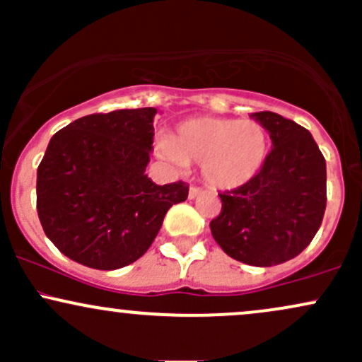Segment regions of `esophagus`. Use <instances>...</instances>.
I'll list each match as a JSON object with an SVG mask.
<instances>
[{"instance_id": "1", "label": "esophagus", "mask_w": 362, "mask_h": 362, "mask_svg": "<svg viewBox=\"0 0 362 362\" xmlns=\"http://www.w3.org/2000/svg\"><path fill=\"white\" fill-rule=\"evenodd\" d=\"M199 194H202V189H199V187L192 185V187H190V189H189V199H195Z\"/></svg>"}]
</instances>
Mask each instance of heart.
<instances>
[{
  "label": "heart",
  "mask_w": 362,
  "mask_h": 362,
  "mask_svg": "<svg viewBox=\"0 0 362 362\" xmlns=\"http://www.w3.org/2000/svg\"><path fill=\"white\" fill-rule=\"evenodd\" d=\"M156 146L177 167L201 163L207 185L230 190L248 184L260 172L271 134L255 119L201 117L182 122L173 136H160Z\"/></svg>",
  "instance_id": "obj_1"
}]
</instances>
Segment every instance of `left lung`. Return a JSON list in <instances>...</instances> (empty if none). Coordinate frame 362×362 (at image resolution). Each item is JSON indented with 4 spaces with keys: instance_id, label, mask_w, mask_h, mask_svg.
Returning <instances> with one entry per match:
<instances>
[{
    "instance_id": "8db88e82",
    "label": "left lung",
    "mask_w": 362,
    "mask_h": 362,
    "mask_svg": "<svg viewBox=\"0 0 362 362\" xmlns=\"http://www.w3.org/2000/svg\"><path fill=\"white\" fill-rule=\"evenodd\" d=\"M252 117L267 127L272 149L248 184L224 190L209 223L231 259L271 267L294 259L317 235L327 206V165L308 129L274 112Z\"/></svg>"
}]
</instances>
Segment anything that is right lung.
Wrapping results in <instances>:
<instances>
[{
    "instance_id": "add662e5",
    "label": "right lung",
    "mask_w": 362,
    "mask_h": 362,
    "mask_svg": "<svg viewBox=\"0 0 362 362\" xmlns=\"http://www.w3.org/2000/svg\"><path fill=\"white\" fill-rule=\"evenodd\" d=\"M156 109L91 114L49 141L37 168V213L44 233L66 257L100 271L143 257L167 211L189 185H156L144 170Z\"/></svg>"
}]
</instances>
